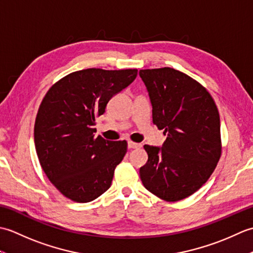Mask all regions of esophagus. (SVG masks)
<instances>
[{"label":"esophagus","mask_w":253,"mask_h":253,"mask_svg":"<svg viewBox=\"0 0 253 253\" xmlns=\"http://www.w3.org/2000/svg\"><path fill=\"white\" fill-rule=\"evenodd\" d=\"M140 147H141V143L128 141V148H129V149H137V148H140Z\"/></svg>","instance_id":"1"}]
</instances>
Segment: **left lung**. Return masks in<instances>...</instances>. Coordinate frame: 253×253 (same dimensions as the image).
Instances as JSON below:
<instances>
[{"label":"left lung","instance_id":"1","mask_svg":"<svg viewBox=\"0 0 253 253\" xmlns=\"http://www.w3.org/2000/svg\"><path fill=\"white\" fill-rule=\"evenodd\" d=\"M152 104V121L168 136L162 148L144 144L148 162L139 170L154 196L176 202L206 184L222 154L221 122L211 94L170 67L139 72Z\"/></svg>","mask_w":253,"mask_h":253}]
</instances>
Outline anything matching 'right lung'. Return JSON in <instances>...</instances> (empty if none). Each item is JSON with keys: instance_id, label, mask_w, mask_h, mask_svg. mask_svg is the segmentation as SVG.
Instances as JSON below:
<instances>
[{"instance_id": "add662e5", "label": "right lung", "mask_w": 253, "mask_h": 253, "mask_svg": "<svg viewBox=\"0 0 253 253\" xmlns=\"http://www.w3.org/2000/svg\"><path fill=\"white\" fill-rule=\"evenodd\" d=\"M137 74V69H83L63 77L46 92L35 122L36 151L46 177L63 196L85 203L111 187L127 141L95 137V117L104 114L112 96Z\"/></svg>"}]
</instances>
